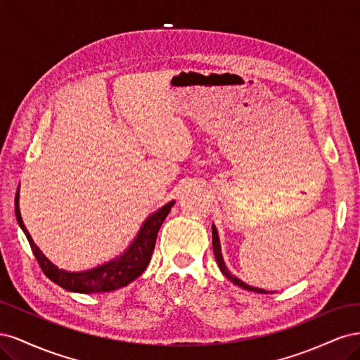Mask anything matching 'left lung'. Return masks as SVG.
<instances>
[{
	"mask_svg": "<svg viewBox=\"0 0 360 360\" xmlns=\"http://www.w3.org/2000/svg\"><path fill=\"white\" fill-rule=\"evenodd\" d=\"M212 237H213V252H214V257H216V263H217V266H219V269H221V271L222 274L230 279L233 284H236V285H238V287H242V288H245V290H249V291H255V292H259V294H266L267 291L266 290H261V288H255V287H250V285H248V284H245L243 281H240L238 278H236L230 270L226 269V266H225V263H224V258H222V254H221V245H219V237H217V231H216V228H214V225L212 226Z\"/></svg>",
	"mask_w": 360,
	"mask_h": 360,
	"instance_id": "8db88e82",
	"label": "left lung"
}]
</instances>
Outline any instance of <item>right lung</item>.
<instances>
[{
    "label": "right lung",
    "instance_id": "1",
    "mask_svg": "<svg viewBox=\"0 0 360 360\" xmlns=\"http://www.w3.org/2000/svg\"><path fill=\"white\" fill-rule=\"evenodd\" d=\"M172 205H174V201L165 204L160 210H158L156 213H153L148 217V219L144 222L143 228H141L135 242L130 245V248L122 257H118L110 261V263L96 269L75 274V271H66L63 269H58L57 266H53L51 261L41 254V250L36 246L34 242H32V238L22 222V217H20L19 207H18V193L15 198L16 219L28 238L32 254H34L43 274H45L52 282H56V284L60 285L61 288L73 291V292H84V294L114 291L117 288L126 287L127 284H130V282L135 281L139 275H143V271L150 263L151 254H153L159 228L163 224V221H165V217L168 216Z\"/></svg>",
    "mask_w": 360,
    "mask_h": 360
}]
</instances>
